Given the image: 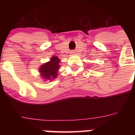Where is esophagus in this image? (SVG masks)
I'll return each instance as SVG.
<instances>
[{
  "mask_svg": "<svg viewBox=\"0 0 135 135\" xmlns=\"http://www.w3.org/2000/svg\"><path fill=\"white\" fill-rule=\"evenodd\" d=\"M72 53H73V52H72Z\"/></svg>",
  "mask_w": 135,
  "mask_h": 135,
  "instance_id": "obj_1",
  "label": "esophagus"
}]
</instances>
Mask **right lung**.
<instances>
[{"mask_svg":"<svg viewBox=\"0 0 135 135\" xmlns=\"http://www.w3.org/2000/svg\"><path fill=\"white\" fill-rule=\"evenodd\" d=\"M60 59L56 56H53L50 61L41 65L39 68V73L44 80L52 81L58 75V70L60 68Z\"/></svg>","mask_w":135,"mask_h":135,"instance_id":"obj_1","label":"right lung"}]
</instances>
